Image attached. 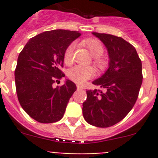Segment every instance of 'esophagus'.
Segmentation results:
<instances>
[{
	"label": "esophagus",
	"instance_id": "34e87169",
	"mask_svg": "<svg viewBox=\"0 0 158 158\" xmlns=\"http://www.w3.org/2000/svg\"><path fill=\"white\" fill-rule=\"evenodd\" d=\"M77 89H79V90H81V89H84V88L83 86H81V85H79V84H78V85H77Z\"/></svg>",
	"mask_w": 158,
	"mask_h": 158
}]
</instances>
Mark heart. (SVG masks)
Wrapping results in <instances>:
<instances>
[{"label": "heart", "mask_w": 158, "mask_h": 158, "mask_svg": "<svg viewBox=\"0 0 158 158\" xmlns=\"http://www.w3.org/2000/svg\"><path fill=\"white\" fill-rule=\"evenodd\" d=\"M84 45L89 49L91 55L94 56V63L96 66L100 69H105L107 62L102 56L104 53V47L100 41L94 39V38H89L83 42ZM75 44L74 43H70L64 52V62L65 64H70L73 60ZM96 74L95 69L92 66H81V65H75L72 67L68 72V76L72 81L79 84L85 83L87 80L94 78Z\"/></svg>", "instance_id": "b5f03b06"}]
</instances>
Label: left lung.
<instances>
[{
	"label": "left lung",
	"instance_id": "1",
	"mask_svg": "<svg viewBox=\"0 0 158 158\" xmlns=\"http://www.w3.org/2000/svg\"><path fill=\"white\" fill-rule=\"evenodd\" d=\"M107 48L109 68L93 84L106 90H88L83 103L84 120L100 128L122 120L137 101L143 82L142 62L135 47L120 37L93 33Z\"/></svg>",
	"mask_w": 158,
	"mask_h": 158
}]
</instances>
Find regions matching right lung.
Segmentation results:
<instances>
[{"mask_svg":"<svg viewBox=\"0 0 158 158\" xmlns=\"http://www.w3.org/2000/svg\"><path fill=\"white\" fill-rule=\"evenodd\" d=\"M80 35L76 31H47L30 38L19 55L15 70L18 100L25 112L38 122L60 120L77 89L70 80L56 88L52 85L64 77L61 70L64 50Z\"/></svg>","mask_w":158,"mask_h":158,"instance_id":"1","label":"right lung"}]
</instances>
